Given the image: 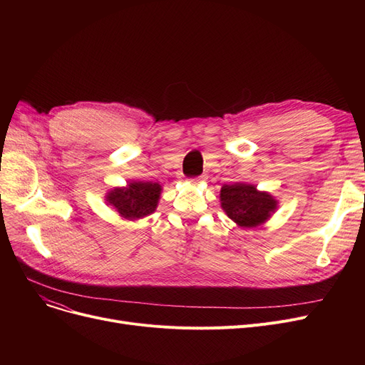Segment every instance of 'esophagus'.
I'll use <instances>...</instances> for the list:
<instances>
[{"label":"esophagus","instance_id":"1","mask_svg":"<svg viewBox=\"0 0 365 365\" xmlns=\"http://www.w3.org/2000/svg\"><path fill=\"white\" fill-rule=\"evenodd\" d=\"M202 180H204V178L201 176V178H195V179H190L189 182H190V183H192V185H200V183H201Z\"/></svg>","mask_w":365,"mask_h":365}]
</instances>
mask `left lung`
Masks as SVG:
<instances>
[{
	"mask_svg": "<svg viewBox=\"0 0 365 365\" xmlns=\"http://www.w3.org/2000/svg\"><path fill=\"white\" fill-rule=\"evenodd\" d=\"M220 207L237 226L250 229L272 217L278 208V200L266 190H259L255 185L238 182L222 186Z\"/></svg>",
	"mask_w": 365,
	"mask_h": 365,
	"instance_id": "1",
	"label": "left lung"
}]
</instances>
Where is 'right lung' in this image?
Listing matches in <instances>:
<instances>
[{
    "label": "right lung",
    "instance_id": "1",
    "mask_svg": "<svg viewBox=\"0 0 365 365\" xmlns=\"http://www.w3.org/2000/svg\"><path fill=\"white\" fill-rule=\"evenodd\" d=\"M163 186L157 182H128L125 186H117L105 195L106 205H110L120 217L125 220H139L155 212Z\"/></svg>",
    "mask_w": 365,
    "mask_h": 365
}]
</instances>
